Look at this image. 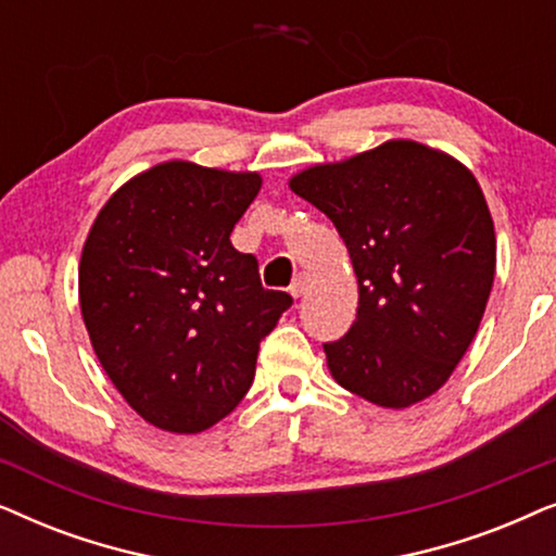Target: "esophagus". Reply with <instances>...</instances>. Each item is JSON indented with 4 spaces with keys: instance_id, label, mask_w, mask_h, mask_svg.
<instances>
[{
    "instance_id": "1",
    "label": "esophagus",
    "mask_w": 556,
    "mask_h": 556,
    "mask_svg": "<svg viewBox=\"0 0 556 556\" xmlns=\"http://www.w3.org/2000/svg\"><path fill=\"white\" fill-rule=\"evenodd\" d=\"M288 291H291L293 299H301V295L308 291V276H306V273H299V276L293 278V283H291V288H288Z\"/></svg>"
}]
</instances>
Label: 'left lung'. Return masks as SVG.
<instances>
[{"label": "left lung", "instance_id": "left-lung-1", "mask_svg": "<svg viewBox=\"0 0 556 556\" xmlns=\"http://www.w3.org/2000/svg\"><path fill=\"white\" fill-rule=\"evenodd\" d=\"M288 187L331 219L359 283L352 329L324 344L331 377L379 407L428 400L468 352L496 276V232L473 172L390 139L301 169Z\"/></svg>", "mask_w": 556, "mask_h": 556}]
</instances>
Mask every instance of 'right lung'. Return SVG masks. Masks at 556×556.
Masks as SVG:
<instances>
[{"instance_id":"add662e5","label":"right lung","mask_w":556,"mask_h":556,"mask_svg":"<svg viewBox=\"0 0 556 556\" xmlns=\"http://www.w3.org/2000/svg\"><path fill=\"white\" fill-rule=\"evenodd\" d=\"M261 187L257 172L169 159L121 185L90 225L83 324L121 397L159 430L194 435L230 415L293 303L230 242Z\"/></svg>"}]
</instances>
